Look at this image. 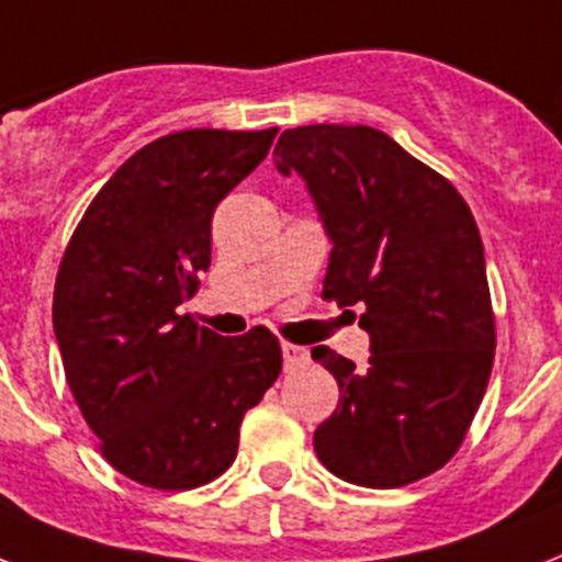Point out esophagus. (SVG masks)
<instances>
[{
	"label": "esophagus",
	"instance_id": "34e87169",
	"mask_svg": "<svg viewBox=\"0 0 562 562\" xmlns=\"http://www.w3.org/2000/svg\"><path fill=\"white\" fill-rule=\"evenodd\" d=\"M282 363H285V372H294V369L305 367L308 363V349L294 344H282Z\"/></svg>",
	"mask_w": 562,
	"mask_h": 562
}]
</instances>
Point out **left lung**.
<instances>
[{
  "label": "left lung",
  "mask_w": 562,
  "mask_h": 562,
  "mask_svg": "<svg viewBox=\"0 0 562 562\" xmlns=\"http://www.w3.org/2000/svg\"><path fill=\"white\" fill-rule=\"evenodd\" d=\"M273 164L303 178L331 241L323 296L340 308L363 305L369 335L367 369L312 349L340 386L337 409L314 430L317 459L352 485H409L459 450L494 367L485 250L471 207L372 126L285 130Z\"/></svg>",
  "instance_id": "8db88e82"
}]
</instances>
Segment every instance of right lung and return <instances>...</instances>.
<instances>
[{
    "mask_svg": "<svg viewBox=\"0 0 562 562\" xmlns=\"http://www.w3.org/2000/svg\"><path fill=\"white\" fill-rule=\"evenodd\" d=\"M277 130H184L121 164L94 195L54 285L66 381L106 462L158 491L234 464L239 424L282 369L266 326L222 337L178 314L210 268L213 210Z\"/></svg>",
    "mask_w": 562,
    "mask_h": 562,
    "instance_id": "obj_1",
    "label": "right lung"
}]
</instances>
